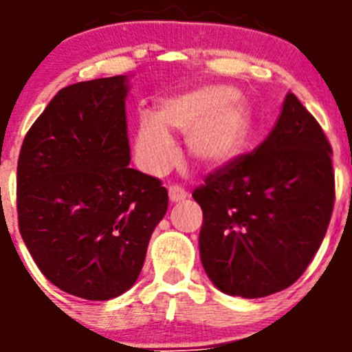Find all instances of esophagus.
Returning <instances> with one entry per match:
<instances>
[{
	"mask_svg": "<svg viewBox=\"0 0 352 352\" xmlns=\"http://www.w3.org/2000/svg\"><path fill=\"white\" fill-rule=\"evenodd\" d=\"M188 197L185 190H183L182 186H170L169 188V201L170 203H179V201H185Z\"/></svg>",
	"mask_w": 352,
	"mask_h": 352,
	"instance_id": "esophagus-1",
	"label": "esophagus"
}]
</instances>
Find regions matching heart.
<instances>
[{
	"label": "heart",
	"instance_id": "1",
	"mask_svg": "<svg viewBox=\"0 0 352 352\" xmlns=\"http://www.w3.org/2000/svg\"><path fill=\"white\" fill-rule=\"evenodd\" d=\"M169 133H186V153L197 167L220 169L243 153L252 133V109L226 84H199L162 98L155 118H139L133 153L139 167L164 174L176 160Z\"/></svg>",
	"mask_w": 352,
	"mask_h": 352
}]
</instances>
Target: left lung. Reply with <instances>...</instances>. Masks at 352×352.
<instances>
[{"instance_id": "1", "label": "left lung", "mask_w": 352, "mask_h": 352, "mask_svg": "<svg viewBox=\"0 0 352 352\" xmlns=\"http://www.w3.org/2000/svg\"><path fill=\"white\" fill-rule=\"evenodd\" d=\"M192 197L203 210L204 272L229 296L264 298L303 275L335 203L331 146L296 95H285L266 141L210 174Z\"/></svg>"}]
</instances>
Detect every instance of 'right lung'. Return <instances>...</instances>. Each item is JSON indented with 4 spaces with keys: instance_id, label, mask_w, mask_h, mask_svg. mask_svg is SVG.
I'll return each mask as SVG.
<instances>
[{
    "instance_id": "add662e5",
    "label": "right lung",
    "mask_w": 352,
    "mask_h": 352,
    "mask_svg": "<svg viewBox=\"0 0 352 352\" xmlns=\"http://www.w3.org/2000/svg\"><path fill=\"white\" fill-rule=\"evenodd\" d=\"M126 76L60 89L24 138L19 231L61 291L107 301L129 291L167 211L160 179L130 169Z\"/></svg>"
}]
</instances>
